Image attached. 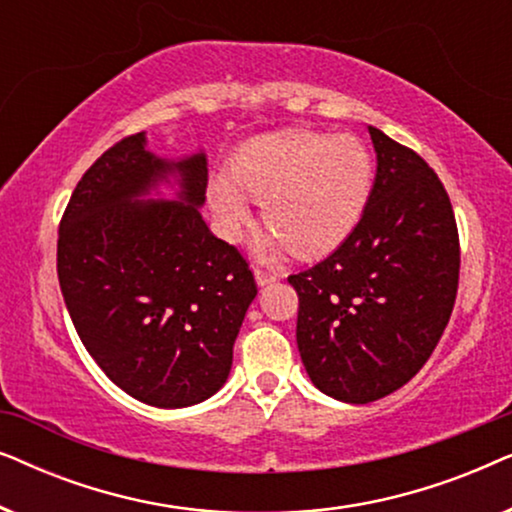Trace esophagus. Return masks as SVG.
Segmentation results:
<instances>
[{"instance_id": "esophagus-1", "label": "esophagus", "mask_w": 512, "mask_h": 512, "mask_svg": "<svg viewBox=\"0 0 512 512\" xmlns=\"http://www.w3.org/2000/svg\"><path fill=\"white\" fill-rule=\"evenodd\" d=\"M254 277H256V284L258 286H268L272 282H277V272L265 270V268H256L254 270Z\"/></svg>"}]
</instances>
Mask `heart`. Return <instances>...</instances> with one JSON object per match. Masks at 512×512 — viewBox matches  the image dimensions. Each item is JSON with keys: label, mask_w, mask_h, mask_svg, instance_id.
<instances>
[{"label": "heart", "mask_w": 512, "mask_h": 512, "mask_svg": "<svg viewBox=\"0 0 512 512\" xmlns=\"http://www.w3.org/2000/svg\"><path fill=\"white\" fill-rule=\"evenodd\" d=\"M373 156L352 135L284 130L244 142L230 160V177L209 181L207 195L221 233L237 240L251 219L249 198L263 200L270 233L261 254L289 244L298 256H317L356 228L373 188Z\"/></svg>", "instance_id": "b5f03b06"}]
</instances>
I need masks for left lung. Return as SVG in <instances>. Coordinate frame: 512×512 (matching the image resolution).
<instances>
[{"instance_id":"left-lung-1","label":"left lung","mask_w":512,"mask_h":512,"mask_svg":"<svg viewBox=\"0 0 512 512\" xmlns=\"http://www.w3.org/2000/svg\"><path fill=\"white\" fill-rule=\"evenodd\" d=\"M377 174L361 221L331 256L289 277L303 366L335 401L401 389L436 349L459 286V233L422 156L368 125Z\"/></svg>"}]
</instances>
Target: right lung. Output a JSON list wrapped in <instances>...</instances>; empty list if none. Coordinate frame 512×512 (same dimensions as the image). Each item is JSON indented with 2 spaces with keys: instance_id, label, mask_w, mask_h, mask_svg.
Returning a JSON list of instances; mask_svg holds the SVG:
<instances>
[{
  "instance_id": "add662e5",
  "label": "right lung",
  "mask_w": 512,
  "mask_h": 512,
  "mask_svg": "<svg viewBox=\"0 0 512 512\" xmlns=\"http://www.w3.org/2000/svg\"><path fill=\"white\" fill-rule=\"evenodd\" d=\"M174 178L177 201H144ZM207 156L165 160L137 132L76 184L58 233V279L76 333L116 387L156 408L214 396L256 298L249 263L207 228Z\"/></svg>"
}]
</instances>
